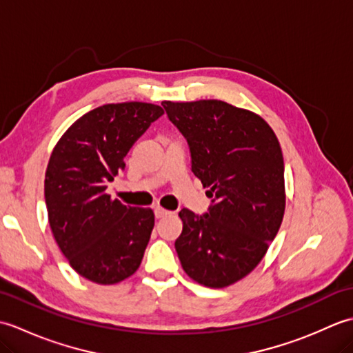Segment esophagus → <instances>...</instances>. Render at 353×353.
Wrapping results in <instances>:
<instances>
[{
	"mask_svg": "<svg viewBox=\"0 0 353 353\" xmlns=\"http://www.w3.org/2000/svg\"><path fill=\"white\" fill-rule=\"evenodd\" d=\"M170 214H171L170 211H167V209H163V208H161V206L154 208V215H156V219H163V216H167V215H170Z\"/></svg>",
	"mask_w": 353,
	"mask_h": 353,
	"instance_id": "esophagus-1",
	"label": "esophagus"
}]
</instances>
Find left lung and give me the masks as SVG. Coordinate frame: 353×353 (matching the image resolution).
Returning a JSON list of instances; mask_svg holds the SVG:
<instances>
[{"mask_svg": "<svg viewBox=\"0 0 353 353\" xmlns=\"http://www.w3.org/2000/svg\"><path fill=\"white\" fill-rule=\"evenodd\" d=\"M170 121L188 141L191 170L212 205L205 215L183 208L176 239L192 281L224 288L264 258L285 212L283 156L272 127L250 110L221 100L163 101Z\"/></svg>", "mask_w": 353, "mask_h": 353, "instance_id": "left-lung-1", "label": "left lung"}]
</instances>
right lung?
Returning <instances> with one entry per match:
<instances>
[{"label":"right lung","mask_w":353,"mask_h":353,"mask_svg":"<svg viewBox=\"0 0 353 353\" xmlns=\"http://www.w3.org/2000/svg\"><path fill=\"white\" fill-rule=\"evenodd\" d=\"M157 104H104L80 117L52 148L45 172L50 228L70 265L85 279L118 283L141 265L154 226L150 208L125 206L106 192Z\"/></svg>","instance_id":"right-lung-1"}]
</instances>
